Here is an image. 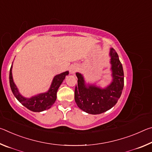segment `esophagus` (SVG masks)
<instances>
[{
  "label": "esophagus",
  "instance_id": "1",
  "mask_svg": "<svg viewBox=\"0 0 152 152\" xmlns=\"http://www.w3.org/2000/svg\"><path fill=\"white\" fill-rule=\"evenodd\" d=\"M76 68L75 67H72V68H70V74H74L75 73V72L76 71Z\"/></svg>",
  "mask_w": 152,
  "mask_h": 152
}]
</instances>
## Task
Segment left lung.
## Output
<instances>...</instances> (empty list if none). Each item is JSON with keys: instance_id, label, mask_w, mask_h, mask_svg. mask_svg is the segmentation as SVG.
I'll list each match as a JSON object with an SVG mask.
<instances>
[{"instance_id": "obj_1", "label": "left lung", "mask_w": 152, "mask_h": 152, "mask_svg": "<svg viewBox=\"0 0 152 152\" xmlns=\"http://www.w3.org/2000/svg\"><path fill=\"white\" fill-rule=\"evenodd\" d=\"M109 56L112 81L102 88L96 84L86 83L84 76L76 72L78 86L74 92L75 102L80 109L88 114L98 115L115 106L121 95L124 86V73L117 53L110 49Z\"/></svg>"}]
</instances>
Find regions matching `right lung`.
Segmentation results:
<instances>
[{"instance_id":"obj_1","label":"right lung","mask_w":152,"mask_h":152,"mask_svg":"<svg viewBox=\"0 0 152 152\" xmlns=\"http://www.w3.org/2000/svg\"><path fill=\"white\" fill-rule=\"evenodd\" d=\"M12 64L10 69L9 73L10 86L12 93L24 107L33 112H42L51 107L54 104L57 98V92L59 87L63 82L66 76H68L69 74L68 71H66L64 72L57 74L53 77L50 88L47 92L35 94L30 98H27L20 93L19 89L15 84L12 78Z\"/></svg>"}]
</instances>
